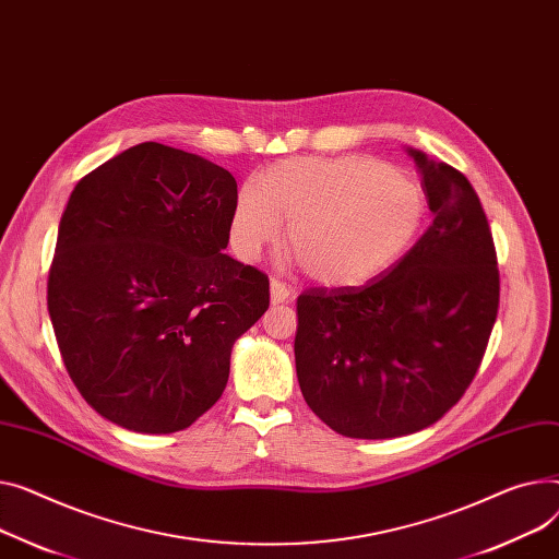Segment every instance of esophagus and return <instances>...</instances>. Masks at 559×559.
Listing matches in <instances>:
<instances>
[{"instance_id":"34e87169","label":"esophagus","mask_w":559,"mask_h":559,"mask_svg":"<svg viewBox=\"0 0 559 559\" xmlns=\"http://www.w3.org/2000/svg\"><path fill=\"white\" fill-rule=\"evenodd\" d=\"M270 296H272V304L276 306V304H285L289 296H292V289L285 285V283H281V281H272L270 283Z\"/></svg>"}]
</instances>
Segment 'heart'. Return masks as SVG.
Returning <instances> with one entry per match:
<instances>
[{"instance_id":"heart-1","label":"heart","mask_w":559,"mask_h":559,"mask_svg":"<svg viewBox=\"0 0 559 559\" xmlns=\"http://www.w3.org/2000/svg\"><path fill=\"white\" fill-rule=\"evenodd\" d=\"M287 217V242L306 274L328 287H359L386 274L416 240L425 200L418 183L380 159H283L247 179L229 240L242 260L274 242Z\"/></svg>"}]
</instances>
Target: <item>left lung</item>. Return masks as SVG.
Masks as SVG:
<instances>
[{
  "instance_id": "1",
  "label": "left lung",
  "mask_w": 559,
  "mask_h": 559,
  "mask_svg": "<svg viewBox=\"0 0 559 559\" xmlns=\"http://www.w3.org/2000/svg\"><path fill=\"white\" fill-rule=\"evenodd\" d=\"M431 225L364 287H317L296 301V378L312 412L348 438L427 429L463 397L499 310L488 217L456 168L416 147Z\"/></svg>"
}]
</instances>
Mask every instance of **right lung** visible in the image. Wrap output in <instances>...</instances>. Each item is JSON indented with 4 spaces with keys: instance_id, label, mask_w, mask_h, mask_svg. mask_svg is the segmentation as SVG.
Masks as SVG:
<instances>
[{
    "instance_id": "right-lung-1",
    "label": "right lung",
    "mask_w": 559,
    "mask_h": 559,
    "mask_svg": "<svg viewBox=\"0 0 559 559\" xmlns=\"http://www.w3.org/2000/svg\"><path fill=\"white\" fill-rule=\"evenodd\" d=\"M229 170L145 141L71 191L47 306L67 373L109 423L191 427L219 400L238 337L270 308V281L222 249Z\"/></svg>"
}]
</instances>
